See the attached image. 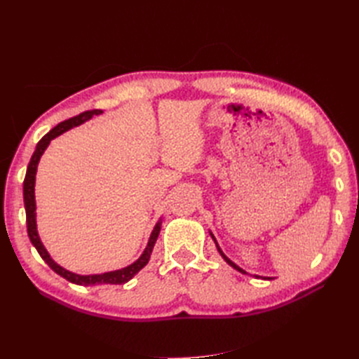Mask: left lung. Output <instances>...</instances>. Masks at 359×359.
<instances>
[{"label": "left lung", "instance_id": "8db88e82", "mask_svg": "<svg viewBox=\"0 0 359 359\" xmlns=\"http://www.w3.org/2000/svg\"><path fill=\"white\" fill-rule=\"evenodd\" d=\"M210 235H211V238H212V241H214V244H215L217 250H219V253H220V256H222V257H223V259L226 260V264H229V265H231V266H232L233 269H236V271H240V273H241V274H248V273H247V271H244L243 268H240V266H238L236 264H233V262H232V260H231L229 257H227V256H226V255H224V253L222 252V248H220L219 243H217V241H215V238H214L212 232H210ZM253 277H256V278H262V280H273V278H271V277H262V276H253Z\"/></svg>", "mask_w": 359, "mask_h": 359}]
</instances>
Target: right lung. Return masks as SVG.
I'll use <instances>...</instances> for the list:
<instances>
[{"mask_svg":"<svg viewBox=\"0 0 359 359\" xmlns=\"http://www.w3.org/2000/svg\"><path fill=\"white\" fill-rule=\"evenodd\" d=\"M103 111L100 109H94V111H86L83 114H79L78 116H73L70 119H66V121L60 123L58 126L53 127L49 133H46L43 136L39 144L36 147L34 154H32L28 168H27V175L24 180V205H25V214H27V231H28V236L31 244L36 247V250L39 252V255L41 256V259L55 271L57 274H60L61 277H64L66 280H69L70 283L79 285V286H97V285H124L127 283L128 280H132L140 269H142L151 257V253H153L154 244L158 238L160 229H161V217L158 219V222L156 223L153 232L149 235V240L147 243V247L133 264H130L121 269H115V271H109V273H103V274H88V276H82V274H76L72 273V271L62 268L61 265H58L55 260H53L49 255V252L46 250V247L43 245L40 236H39V231H37V212H36V173H37V166L39 161L45 153L46 148L49 147L50 140H53L55 137H58L60 135L69 132L70 128L78 127L90 119L94 115H102Z\"/></svg>","mask_w":359,"mask_h":359,"instance_id":"obj_1","label":"right lung"}]
</instances>
